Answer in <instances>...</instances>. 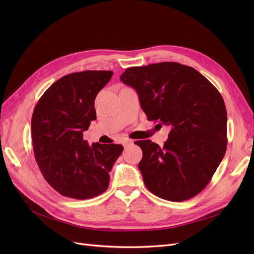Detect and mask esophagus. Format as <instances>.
I'll return each instance as SVG.
<instances>
[{
    "label": "esophagus",
    "instance_id": "1",
    "mask_svg": "<svg viewBox=\"0 0 254 254\" xmlns=\"http://www.w3.org/2000/svg\"><path fill=\"white\" fill-rule=\"evenodd\" d=\"M132 143H134V141H132V140H129V139H127V140H125V141H124L123 145H124V147H127V146L131 145Z\"/></svg>",
    "mask_w": 254,
    "mask_h": 254
}]
</instances>
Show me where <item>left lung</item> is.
Instances as JSON below:
<instances>
[{
    "mask_svg": "<svg viewBox=\"0 0 254 254\" xmlns=\"http://www.w3.org/2000/svg\"><path fill=\"white\" fill-rule=\"evenodd\" d=\"M120 80L139 96L148 120L171 126L164 147L137 141L139 170L153 194L182 202L201 192L226 151L228 115L219 91L191 66L165 62L127 68Z\"/></svg>",
    "mask_w": 254,
    "mask_h": 254,
    "instance_id": "1",
    "label": "left lung"
}]
</instances>
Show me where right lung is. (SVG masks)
I'll use <instances>...</instances> for the list:
<instances>
[{"label":"right lung","instance_id":"obj_1","mask_svg":"<svg viewBox=\"0 0 254 254\" xmlns=\"http://www.w3.org/2000/svg\"><path fill=\"white\" fill-rule=\"evenodd\" d=\"M112 71H83L56 81L38 101L32 116L36 162L45 180L62 195L86 199L105 192L120 144L89 145L83 131L97 119L95 100Z\"/></svg>","mask_w":254,"mask_h":254}]
</instances>
